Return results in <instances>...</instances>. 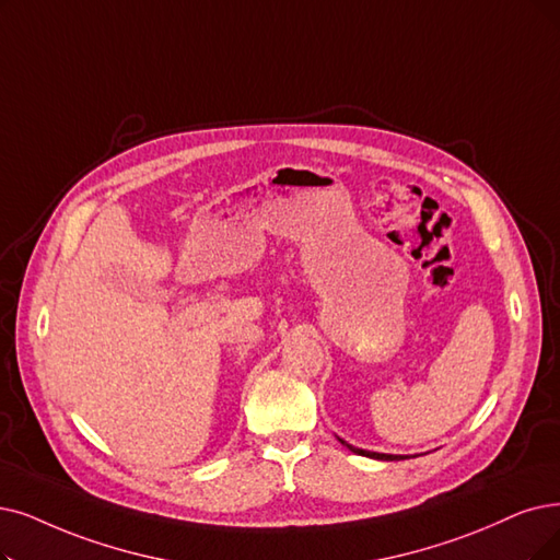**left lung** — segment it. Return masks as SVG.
Listing matches in <instances>:
<instances>
[{
  "instance_id": "1",
  "label": "left lung",
  "mask_w": 560,
  "mask_h": 560,
  "mask_svg": "<svg viewBox=\"0 0 560 560\" xmlns=\"http://www.w3.org/2000/svg\"><path fill=\"white\" fill-rule=\"evenodd\" d=\"M342 441V439H340ZM345 443V441H342ZM347 448L351 451V453H355V455H365V457H374V459H384V462H395V459H405V455H384V453H368V451H361V448H353V445H349V443H345Z\"/></svg>"
}]
</instances>
